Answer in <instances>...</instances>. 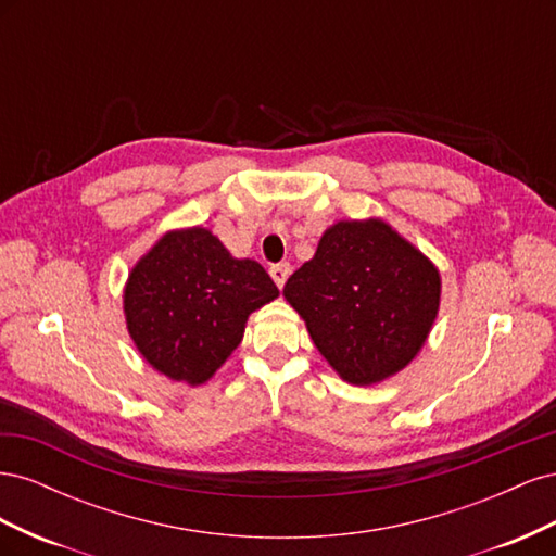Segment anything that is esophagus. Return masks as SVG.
Segmentation results:
<instances>
[{
	"instance_id": "obj_1",
	"label": "esophagus",
	"mask_w": 556,
	"mask_h": 556,
	"mask_svg": "<svg viewBox=\"0 0 556 556\" xmlns=\"http://www.w3.org/2000/svg\"><path fill=\"white\" fill-rule=\"evenodd\" d=\"M268 274H271V278H274V282L278 285V288H282L285 280H288V276H290V264L288 262L274 264L271 268H268Z\"/></svg>"
}]
</instances>
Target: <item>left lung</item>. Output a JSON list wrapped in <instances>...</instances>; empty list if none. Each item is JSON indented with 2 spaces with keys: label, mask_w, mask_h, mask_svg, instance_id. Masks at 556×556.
<instances>
[{
  "label": "left lung",
  "mask_w": 556,
  "mask_h": 556,
  "mask_svg": "<svg viewBox=\"0 0 556 556\" xmlns=\"http://www.w3.org/2000/svg\"><path fill=\"white\" fill-rule=\"evenodd\" d=\"M282 294L336 374L371 384L401 371L425 345L441 278L390 225L350 220L325 231L315 257L288 278Z\"/></svg>",
  "instance_id": "1"
}]
</instances>
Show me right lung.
Segmentation results:
<instances>
[{
	"instance_id": "add662e5",
	"label": "right lung",
	"mask_w": 556,
	"mask_h": 556,
	"mask_svg": "<svg viewBox=\"0 0 556 556\" xmlns=\"http://www.w3.org/2000/svg\"><path fill=\"white\" fill-rule=\"evenodd\" d=\"M278 288L252 260H233L208 229L169 231L134 266L127 329L160 374L206 382L243 339L252 311Z\"/></svg>"
}]
</instances>
